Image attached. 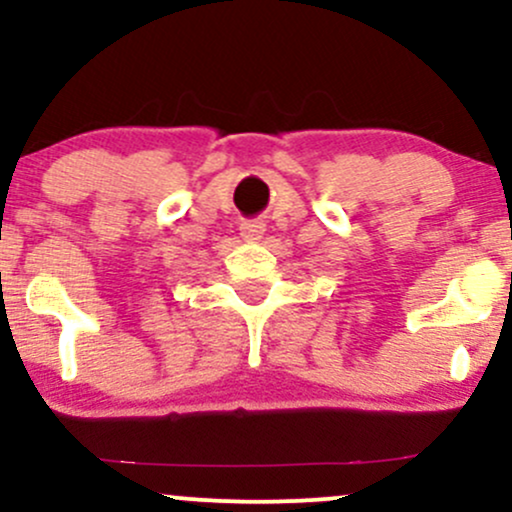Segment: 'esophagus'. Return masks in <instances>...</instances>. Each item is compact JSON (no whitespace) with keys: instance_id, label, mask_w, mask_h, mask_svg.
I'll return each instance as SVG.
<instances>
[{"instance_id":"1","label":"esophagus","mask_w":512,"mask_h":512,"mask_svg":"<svg viewBox=\"0 0 512 512\" xmlns=\"http://www.w3.org/2000/svg\"><path fill=\"white\" fill-rule=\"evenodd\" d=\"M264 233V223L257 219H245L240 223V236L245 240H257Z\"/></svg>"}]
</instances>
